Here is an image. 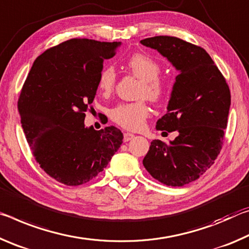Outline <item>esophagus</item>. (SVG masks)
Wrapping results in <instances>:
<instances>
[{
    "mask_svg": "<svg viewBox=\"0 0 249 249\" xmlns=\"http://www.w3.org/2000/svg\"><path fill=\"white\" fill-rule=\"evenodd\" d=\"M133 138H134V134L132 133H129V132L124 133V142H128L130 140H132Z\"/></svg>",
    "mask_w": 249,
    "mask_h": 249,
    "instance_id": "1",
    "label": "esophagus"
}]
</instances>
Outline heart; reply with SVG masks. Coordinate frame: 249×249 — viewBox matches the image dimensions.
<instances>
[{"label": "heart", "instance_id": "1", "mask_svg": "<svg viewBox=\"0 0 249 249\" xmlns=\"http://www.w3.org/2000/svg\"><path fill=\"white\" fill-rule=\"evenodd\" d=\"M127 68L138 78L141 79L139 97H146L158 103L165 97L168 85L161 78L160 65L141 53H136L127 59ZM116 71L112 67H106L100 71L97 79V88L101 95L109 96L116 87ZM150 116V109L144 101L131 104H121L112 110V120L130 131H139Z\"/></svg>", "mask_w": 249, "mask_h": 249}]
</instances>
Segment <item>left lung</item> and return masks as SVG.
<instances>
[{
	"label": "left lung",
	"instance_id": "obj_1",
	"mask_svg": "<svg viewBox=\"0 0 249 249\" xmlns=\"http://www.w3.org/2000/svg\"><path fill=\"white\" fill-rule=\"evenodd\" d=\"M178 69L168 112L158 130L177 131L170 143L153 140L143 159L146 171L169 186H183L206 172L221 151L231 106L225 78L205 50L173 36L140 40Z\"/></svg>",
	"mask_w": 249,
	"mask_h": 249
}]
</instances>
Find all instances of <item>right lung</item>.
<instances>
[{
    "label": "right lung",
    "instance_id": "1",
    "mask_svg": "<svg viewBox=\"0 0 249 249\" xmlns=\"http://www.w3.org/2000/svg\"><path fill=\"white\" fill-rule=\"evenodd\" d=\"M120 42L72 38L35 59L18 98V112L35 160L65 185L92 180L120 148L124 134L110 125L99 131L85 127L104 60Z\"/></svg>",
    "mask_w": 249,
    "mask_h": 249
}]
</instances>
